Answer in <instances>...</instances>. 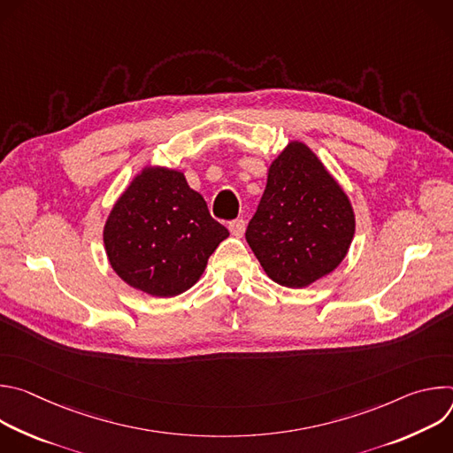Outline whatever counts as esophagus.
Wrapping results in <instances>:
<instances>
[{"label": "esophagus", "mask_w": 453, "mask_h": 453, "mask_svg": "<svg viewBox=\"0 0 453 453\" xmlns=\"http://www.w3.org/2000/svg\"><path fill=\"white\" fill-rule=\"evenodd\" d=\"M229 231H231V234L236 236V238L243 236V233H245V220H243V219L231 220V222H229Z\"/></svg>", "instance_id": "esophagus-1"}]
</instances>
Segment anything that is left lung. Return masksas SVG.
Wrapping results in <instances>:
<instances>
[{
	"mask_svg": "<svg viewBox=\"0 0 453 453\" xmlns=\"http://www.w3.org/2000/svg\"><path fill=\"white\" fill-rule=\"evenodd\" d=\"M355 234L349 199L317 156L290 143L269 168L264 197L245 240L267 276L303 288L330 274Z\"/></svg>",
	"mask_w": 453,
	"mask_h": 453,
	"instance_id": "obj_1",
	"label": "left lung"
}]
</instances>
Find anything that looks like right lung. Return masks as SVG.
I'll list each match as a JSON object with an SVG mask.
<instances>
[{
  "label": "right lung",
  "mask_w": 453,
  "mask_h": 453,
  "mask_svg": "<svg viewBox=\"0 0 453 453\" xmlns=\"http://www.w3.org/2000/svg\"><path fill=\"white\" fill-rule=\"evenodd\" d=\"M229 231L184 175L145 168L114 204L104 243L111 267L131 287L172 297L201 278Z\"/></svg>",
  "instance_id": "add662e5"
}]
</instances>
